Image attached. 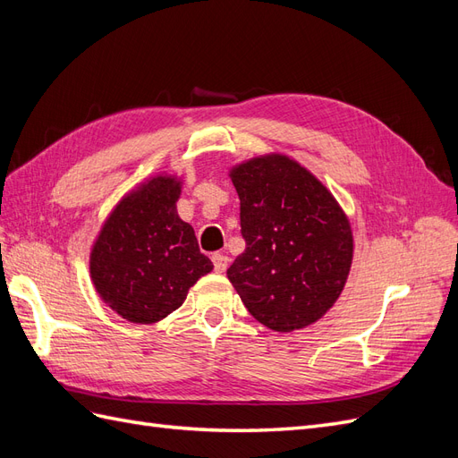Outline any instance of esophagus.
Returning <instances> with one entry per match:
<instances>
[{
    "mask_svg": "<svg viewBox=\"0 0 458 458\" xmlns=\"http://www.w3.org/2000/svg\"><path fill=\"white\" fill-rule=\"evenodd\" d=\"M212 261H214V269L217 273H224L227 269V266H229V258L225 254H214Z\"/></svg>",
    "mask_w": 458,
    "mask_h": 458,
    "instance_id": "obj_1",
    "label": "esophagus"
}]
</instances>
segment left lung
Masks as SVG:
<instances>
[{
	"label": "left lung",
	"mask_w": 458,
	"mask_h": 458,
	"mask_svg": "<svg viewBox=\"0 0 458 458\" xmlns=\"http://www.w3.org/2000/svg\"><path fill=\"white\" fill-rule=\"evenodd\" d=\"M241 199L244 252L227 269L250 315L276 332L321 318L352 267L350 221L327 187L283 155L231 170Z\"/></svg>",
	"instance_id": "obj_1"
}]
</instances>
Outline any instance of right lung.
<instances>
[{
  "mask_svg": "<svg viewBox=\"0 0 458 458\" xmlns=\"http://www.w3.org/2000/svg\"><path fill=\"white\" fill-rule=\"evenodd\" d=\"M182 182L157 175L128 192L97 237L89 273L106 306L150 325L175 311L189 288L214 269L195 231L177 216Z\"/></svg>",
  "mask_w": 458,
  "mask_h": 458,
  "instance_id": "right-lung-1",
  "label": "right lung"
}]
</instances>
